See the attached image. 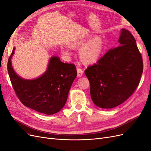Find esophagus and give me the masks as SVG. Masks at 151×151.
I'll return each mask as SVG.
<instances>
[{"instance_id": "1", "label": "esophagus", "mask_w": 151, "mask_h": 151, "mask_svg": "<svg viewBox=\"0 0 151 151\" xmlns=\"http://www.w3.org/2000/svg\"><path fill=\"white\" fill-rule=\"evenodd\" d=\"M77 77H81L83 74V70L81 68H80V67H77Z\"/></svg>"}]
</instances>
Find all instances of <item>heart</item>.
Segmentation results:
<instances>
[{
    "mask_svg": "<svg viewBox=\"0 0 151 151\" xmlns=\"http://www.w3.org/2000/svg\"><path fill=\"white\" fill-rule=\"evenodd\" d=\"M76 43L72 44V47H77ZM104 44L102 39L99 37H95L83 45L79 49V55L81 60L86 64H93L101 58ZM62 52L65 55L71 54V49L69 46H64L62 48Z\"/></svg>",
    "mask_w": 151,
    "mask_h": 151,
    "instance_id": "heart-1",
    "label": "heart"
}]
</instances>
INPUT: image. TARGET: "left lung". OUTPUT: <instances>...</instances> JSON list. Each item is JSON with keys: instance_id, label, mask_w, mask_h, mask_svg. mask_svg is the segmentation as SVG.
<instances>
[{"instance_id": "obj_1", "label": "left lung", "mask_w": 151, "mask_h": 151, "mask_svg": "<svg viewBox=\"0 0 151 151\" xmlns=\"http://www.w3.org/2000/svg\"><path fill=\"white\" fill-rule=\"evenodd\" d=\"M119 42L120 45L85 70L92 100L101 108H113L126 101L137 89L143 72L142 55L130 31L122 29Z\"/></svg>"}]
</instances>
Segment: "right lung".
Instances as JSON below:
<instances>
[{
	"label": "right lung",
	"mask_w": 151,
	"mask_h": 151,
	"mask_svg": "<svg viewBox=\"0 0 151 151\" xmlns=\"http://www.w3.org/2000/svg\"><path fill=\"white\" fill-rule=\"evenodd\" d=\"M13 49L7 62V70L15 94L23 104L47 115L58 112L65 104L69 91L77 76L74 64L62 62L52 57L47 71L37 79L25 80L14 72L11 64Z\"/></svg>",
	"instance_id": "obj_1"
}]
</instances>
